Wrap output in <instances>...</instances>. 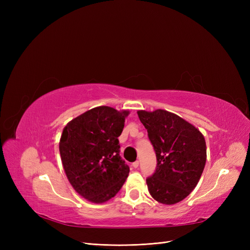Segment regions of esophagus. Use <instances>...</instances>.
Listing matches in <instances>:
<instances>
[{"label":"esophagus","instance_id":"1","mask_svg":"<svg viewBox=\"0 0 250 250\" xmlns=\"http://www.w3.org/2000/svg\"><path fill=\"white\" fill-rule=\"evenodd\" d=\"M139 165H140V163H139V161H137V162L132 163V167H133L134 169H137V168L139 167Z\"/></svg>","mask_w":250,"mask_h":250}]
</instances>
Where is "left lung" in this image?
Returning <instances> with one entry per match:
<instances>
[{
	"instance_id": "left-lung-1",
	"label": "left lung",
	"mask_w": 250,
	"mask_h": 250,
	"mask_svg": "<svg viewBox=\"0 0 250 250\" xmlns=\"http://www.w3.org/2000/svg\"><path fill=\"white\" fill-rule=\"evenodd\" d=\"M138 115L156 154L155 172L146 179L150 195L169 206L184 200L197 186L206 166L204 137L195 126L167 110H139Z\"/></svg>"
}]
</instances>
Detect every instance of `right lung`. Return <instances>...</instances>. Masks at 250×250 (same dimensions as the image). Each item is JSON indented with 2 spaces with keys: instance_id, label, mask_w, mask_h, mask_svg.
<instances>
[{
  "instance_id": "right-lung-1",
  "label": "right lung",
  "mask_w": 250,
  "mask_h": 250,
  "mask_svg": "<svg viewBox=\"0 0 250 250\" xmlns=\"http://www.w3.org/2000/svg\"><path fill=\"white\" fill-rule=\"evenodd\" d=\"M129 111L99 106L73 119L63 128L60 157L70 184L83 198L103 203L122 188L129 167L120 156L118 138Z\"/></svg>"
}]
</instances>
